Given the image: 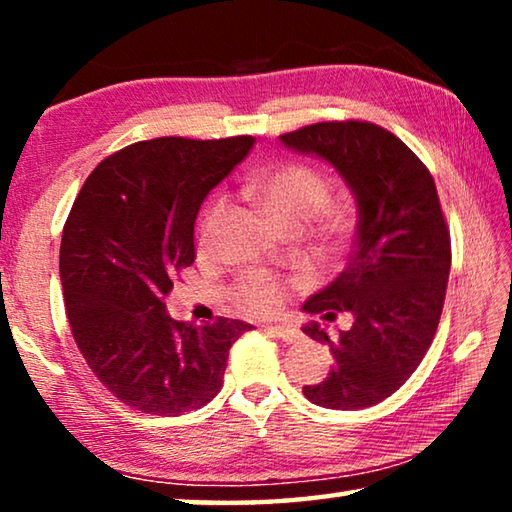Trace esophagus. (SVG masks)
I'll return each mask as SVG.
<instances>
[{"mask_svg": "<svg viewBox=\"0 0 512 512\" xmlns=\"http://www.w3.org/2000/svg\"><path fill=\"white\" fill-rule=\"evenodd\" d=\"M266 329L273 336H277V339L284 341V343H293V341L300 339V332H298L296 327H291V325H266Z\"/></svg>", "mask_w": 512, "mask_h": 512, "instance_id": "obj_1", "label": "esophagus"}]
</instances>
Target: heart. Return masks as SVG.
Returning a JSON list of instances; mask_svg holds the SVG:
<instances>
[{
  "label": "heart",
  "instance_id": "b5f03b06",
  "mask_svg": "<svg viewBox=\"0 0 512 512\" xmlns=\"http://www.w3.org/2000/svg\"><path fill=\"white\" fill-rule=\"evenodd\" d=\"M244 194L253 198L287 232L302 230L323 211L316 235L332 248L345 244L352 232V212L345 205L325 207L332 194L327 178L305 164H284V167L259 173L248 180ZM221 214L223 201H216L205 214L203 241H210ZM235 300L248 311L271 314L280 307L282 284L266 273H250L235 287Z\"/></svg>",
  "mask_w": 512,
  "mask_h": 512
}]
</instances>
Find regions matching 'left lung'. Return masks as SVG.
<instances>
[{
    "mask_svg": "<svg viewBox=\"0 0 512 512\" xmlns=\"http://www.w3.org/2000/svg\"><path fill=\"white\" fill-rule=\"evenodd\" d=\"M280 142L332 164L357 203L348 264L302 307L323 320L348 311L352 327L336 341L316 320L302 327L334 357L302 393L325 409H366L413 375L443 314L452 246L436 183L409 146L368 121H323Z\"/></svg>",
    "mask_w": 512,
    "mask_h": 512,
    "instance_id": "obj_1",
    "label": "left lung"
}]
</instances>
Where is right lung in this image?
<instances>
[{
    "label": "right lung",
    "mask_w": 512,
    "mask_h": 512,
    "mask_svg": "<svg viewBox=\"0 0 512 512\" xmlns=\"http://www.w3.org/2000/svg\"><path fill=\"white\" fill-rule=\"evenodd\" d=\"M253 137H158L110 155L76 196L60 241V282L83 359L126 406L151 415L201 409L221 391L232 343L250 329L167 314L173 275L194 264L207 194Z\"/></svg>",
    "instance_id": "add662e5"
}]
</instances>
